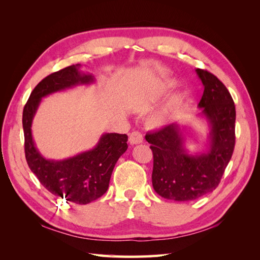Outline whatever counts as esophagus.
Masks as SVG:
<instances>
[{
  "instance_id": "1",
  "label": "esophagus",
  "mask_w": 260,
  "mask_h": 260,
  "mask_svg": "<svg viewBox=\"0 0 260 260\" xmlns=\"http://www.w3.org/2000/svg\"><path fill=\"white\" fill-rule=\"evenodd\" d=\"M129 142L131 145H136V144H140L143 142V136L142 133L139 131H135L129 135Z\"/></svg>"
}]
</instances>
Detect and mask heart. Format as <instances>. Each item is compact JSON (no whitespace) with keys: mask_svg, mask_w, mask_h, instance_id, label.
Returning a JSON list of instances; mask_svg holds the SVG:
<instances>
[{"mask_svg":"<svg viewBox=\"0 0 260 260\" xmlns=\"http://www.w3.org/2000/svg\"><path fill=\"white\" fill-rule=\"evenodd\" d=\"M166 86L167 88H170V86H172V82L167 83ZM180 102H181V99L179 95L171 96L167 101L166 104L148 117V120H147L148 124L151 125L152 128H156V129L162 128L166 124H168L171 121L172 118L175 117L178 108L180 106Z\"/></svg>","mask_w":260,"mask_h":260,"instance_id":"obj_1","label":"heart"}]
</instances>
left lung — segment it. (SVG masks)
Returning a JSON list of instances; mask_svg holds the SVG:
<instances>
[{"mask_svg": "<svg viewBox=\"0 0 260 260\" xmlns=\"http://www.w3.org/2000/svg\"><path fill=\"white\" fill-rule=\"evenodd\" d=\"M204 92L198 107L206 121L205 148H186L185 127L178 122L145 136L154 156L152 183L161 198L177 202L198 200L218 186L235 144V106L231 94L216 76L195 69Z\"/></svg>", "mask_w": 260, "mask_h": 260, "instance_id": "left-lung-1", "label": "left lung"}]
</instances>
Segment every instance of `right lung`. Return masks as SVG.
Here are the masks:
<instances>
[{
    "label": "right lung",
    "instance_id": "add662e5",
    "mask_svg": "<svg viewBox=\"0 0 260 260\" xmlns=\"http://www.w3.org/2000/svg\"><path fill=\"white\" fill-rule=\"evenodd\" d=\"M80 64L68 66L39 82L31 92L22 113L25 154L28 166L52 194L80 205L101 198L108 188L115 165L127 151L128 137L104 133L98 144L65 159H48L39 151L32 137V121L43 98L79 85L95 82L91 74L80 72Z\"/></svg>",
    "mask_w": 260,
    "mask_h": 260
}]
</instances>
